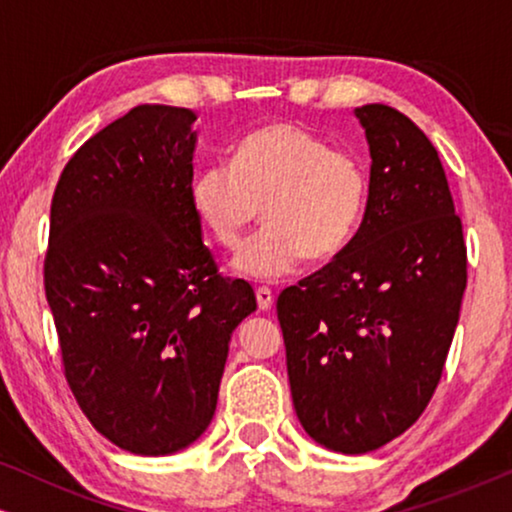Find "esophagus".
Returning a JSON list of instances; mask_svg holds the SVG:
<instances>
[{
  "instance_id": "1",
  "label": "esophagus",
  "mask_w": 512,
  "mask_h": 512,
  "mask_svg": "<svg viewBox=\"0 0 512 512\" xmlns=\"http://www.w3.org/2000/svg\"><path fill=\"white\" fill-rule=\"evenodd\" d=\"M272 300H275V296H272L270 289H256V303H258V310L261 312H268L272 307Z\"/></svg>"
}]
</instances>
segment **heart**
Returning a JSON list of instances; mask_svg holds the SVG:
<instances>
[{"label":"heart","mask_w":512,"mask_h":512,"mask_svg":"<svg viewBox=\"0 0 512 512\" xmlns=\"http://www.w3.org/2000/svg\"><path fill=\"white\" fill-rule=\"evenodd\" d=\"M195 216L221 247L237 249L263 207L268 228L233 268L254 282H279L307 256L328 261L347 247L368 202V170L347 151L296 123H268L237 144L233 165L195 172L188 188Z\"/></svg>","instance_id":"heart-1"}]
</instances>
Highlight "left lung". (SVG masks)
Listing matches in <instances>:
<instances>
[{"label":"left lung","instance_id":"left-lung-1","mask_svg":"<svg viewBox=\"0 0 512 512\" xmlns=\"http://www.w3.org/2000/svg\"><path fill=\"white\" fill-rule=\"evenodd\" d=\"M370 184L345 249L277 298L293 408L319 445L366 454L417 422L466 289L461 219L438 151L387 104L354 109Z\"/></svg>","mask_w":512,"mask_h":512}]
</instances>
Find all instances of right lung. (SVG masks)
<instances>
[{
	"mask_svg": "<svg viewBox=\"0 0 512 512\" xmlns=\"http://www.w3.org/2000/svg\"><path fill=\"white\" fill-rule=\"evenodd\" d=\"M195 118L130 109L74 153L51 202L44 284L69 389L104 438L142 457L207 431L230 335L256 310L202 244Z\"/></svg>",
	"mask_w": 512,
	"mask_h": 512,
	"instance_id": "1",
	"label": "right lung"
}]
</instances>
